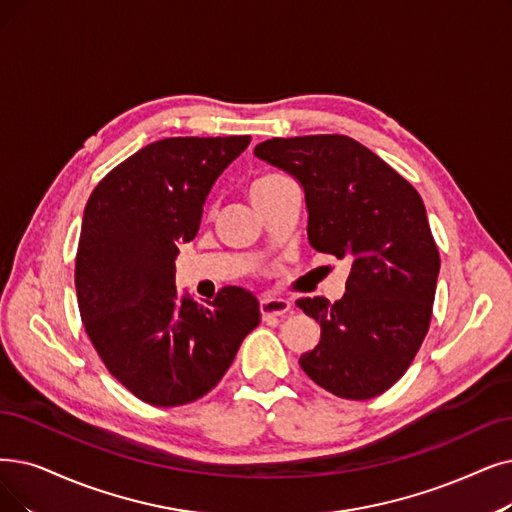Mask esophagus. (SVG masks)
I'll use <instances>...</instances> for the list:
<instances>
[{
    "label": "esophagus",
    "mask_w": 512,
    "mask_h": 512,
    "mask_svg": "<svg viewBox=\"0 0 512 512\" xmlns=\"http://www.w3.org/2000/svg\"><path fill=\"white\" fill-rule=\"evenodd\" d=\"M292 311V304L283 298H273L267 296L260 300V315L262 319H273V317H283Z\"/></svg>",
    "instance_id": "34e87169"
}]
</instances>
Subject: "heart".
Instances as JSON below:
<instances>
[{
    "mask_svg": "<svg viewBox=\"0 0 512 512\" xmlns=\"http://www.w3.org/2000/svg\"><path fill=\"white\" fill-rule=\"evenodd\" d=\"M283 180H288V176L281 174V172H275V170H264L260 174H256L250 182V197L252 201H258L260 197L269 195L275 187H279Z\"/></svg>",
    "mask_w": 512,
    "mask_h": 512,
    "instance_id": "b5f03b06",
    "label": "heart"
}]
</instances>
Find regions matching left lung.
<instances>
[{"instance_id": "obj_1", "label": "left lung", "mask_w": 512, "mask_h": 512, "mask_svg": "<svg viewBox=\"0 0 512 512\" xmlns=\"http://www.w3.org/2000/svg\"><path fill=\"white\" fill-rule=\"evenodd\" d=\"M254 153L298 178L313 248L351 260L340 300H296L321 325V340L300 367L342 399L388 391L412 365L433 315L439 250L422 197L342 134L271 138Z\"/></svg>"}]
</instances>
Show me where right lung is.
Wrapping results in <instances>:
<instances>
[{
  "instance_id": "add662e5",
  "label": "right lung",
  "mask_w": 512,
  "mask_h": 512,
  "mask_svg": "<svg viewBox=\"0 0 512 512\" xmlns=\"http://www.w3.org/2000/svg\"><path fill=\"white\" fill-rule=\"evenodd\" d=\"M250 136H176L142 147L92 191L75 256L86 334L113 378L157 407L191 403L220 382L260 321L235 285L195 302L174 283L178 243L195 239L203 203Z\"/></svg>"
}]
</instances>
